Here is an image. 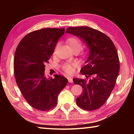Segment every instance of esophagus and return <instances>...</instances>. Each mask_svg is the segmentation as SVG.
Wrapping results in <instances>:
<instances>
[{"mask_svg": "<svg viewBox=\"0 0 134 134\" xmlns=\"http://www.w3.org/2000/svg\"><path fill=\"white\" fill-rule=\"evenodd\" d=\"M67 79H68V81H69V83H72V82H73V80H72V79L71 78V77H69L67 78Z\"/></svg>", "mask_w": 134, "mask_h": 134, "instance_id": "1", "label": "esophagus"}]
</instances>
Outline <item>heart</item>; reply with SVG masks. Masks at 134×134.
<instances>
[{
  "label": "heart",
  "mask_w": 134,
  "mask_h": 134,
  "mask_svg": "<svg viewBox=\"0 0 134 134\" xmlns=\"http://www.w3.org/2000/svg\"><path fill=\"white\" fill-rule=\"evenodd\" d=\"M67 42L68 44L70 45V48L72 50L77 49L79 51L81 48V43L80 41L76 38H70L67 40ZM57 48H55V49ZM77 64L74 62L72 63H65L63 65L62 69L66 73L71 74L74 71V67H76Z\"/></svg>",
  "instance_id": "1"
}]
</instances>
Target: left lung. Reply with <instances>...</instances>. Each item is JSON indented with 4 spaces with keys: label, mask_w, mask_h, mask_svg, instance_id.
<instances>
[{
    "label": "left lung",
    "mask_w": 134,
    "mask_h": 134,
    "mask_svg": "<svg viewBox=\"0 0 134 134\" xmlns=\"http://www.w3.org/2000/svg\"><path fill=\"white\" fill-rule=\"evenodd\" d=\"M66 33L80 38L89 49L80 73L89 80L73 79L74 84L83 88L76 103L85 110H96L107 100L118 76L120 65L116 47L107 35L90 27H69Z\"/></svg>",
    "instance_id": "obj_1"
}]
</instances>
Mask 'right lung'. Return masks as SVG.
<instances>
[{"instance_id":"obj_1","label":"right lung","mask_w":134,"mask_h":134,"mask_svg":"<svg viewBox=\"0 0 134 134\" xmlns=\"http://www.w3.org/2000/svg\"><path fill=\"white\" fill-rule=\"evenodd\" d=\"M64 28H43L29 33L18 44L14 57V73L20 90L29 105L40 110L53 109L67 79L45 75V64L53 54L56 44L64 34Z\"/></svg>"}]
</instances>
